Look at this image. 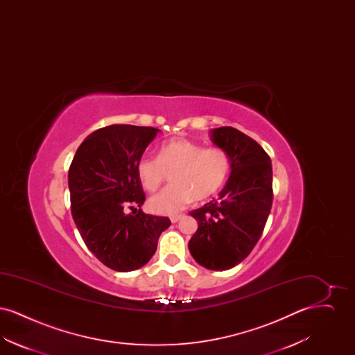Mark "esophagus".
<instances>
[{"label":"esophagus","mask_w":355,"mask_h":355,"mask_svg":"<svg viewBox=\"0 0 355 355\" xmlns=\"http://www.w3.org/2000/svg\"><path fill=\"white\" fill-rule=\"evenodd\" d=\"M182 217H184V214H174V216L170 217V220H171L173 223H175V222H178V220H181Z\"/></svg>","instance_id":"34e87169"}]
</instances>
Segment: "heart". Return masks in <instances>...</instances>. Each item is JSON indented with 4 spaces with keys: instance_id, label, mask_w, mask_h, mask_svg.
<instances>
[{
    "instance_id": "heart-1",
    "label": "heart",
    "mask_w": 355,
    "mask_h": 355,
    "mask_svg": "<svg viewBox=\"0 0 355 355\" xmlns=\"http://www.w3.org/2000/svg\"><path fill=\"white\" fill-rule=\"evenodd\" d=\"M232 158L220 146L205 148L189 139L165 142L157 157L142 155L135 171L141 185L155 191L171 174V185L149 200L153 211L174 214L185 209L191 200L202 201L225 185L230 175Z\"/></svg>"
}]
</instances>
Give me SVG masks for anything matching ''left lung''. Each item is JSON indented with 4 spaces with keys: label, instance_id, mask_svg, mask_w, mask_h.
Returning <instances> with one entry per match:
<instances>
[{
    "label": "left lung",
    "instance_id": "8db88e82",
    "mask_svg": "<svg viewBox=\"0 0 355 355\" xmlns=\"http://www.w3.org/2000/svg\"><path fill=\"white\" fill-rule=\"evenodd\" d=\"M213 142L232 158V173L220 198L190 211L198 229L189 241L193 258L209 270H227L242 262L262 236L272 203L269 154L232 126L211 132Z\"/></svg>",
    "mask_w": 355,
    "mask_h": 355
}]
</instances>
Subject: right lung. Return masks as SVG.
Instances as JSON below:
<instances>
[{
  "label": "right lung",
  "mask_w": 355,
  "mask_h": 355,
  "mask_svg": "<svg viewBox=\"0 0 355 355\" xmlns=\"http://www.w3.org/2000/svg\"><path fill=\"white\" fill-rule=\"evenodd\" d=\"M158 129L110 125L87 135L69 168L70 209L87 249L112 270L144 266L157 250L168 217L145 214L135 165ZM126 209H132L130 215Z\"/></svg>",
  "instance_id": "obj_1"
}]
</instances>
